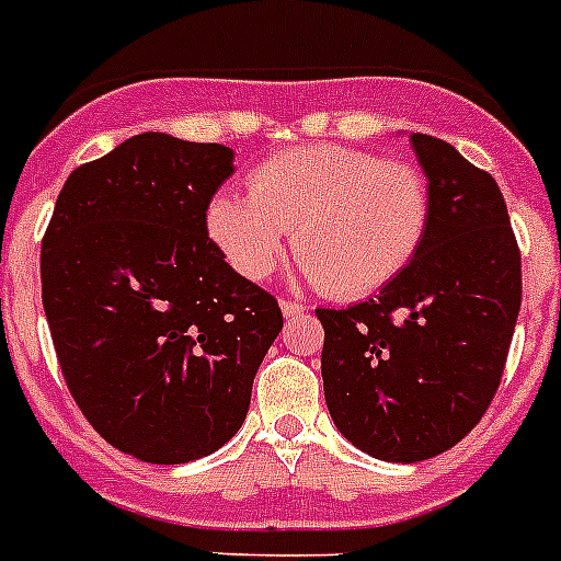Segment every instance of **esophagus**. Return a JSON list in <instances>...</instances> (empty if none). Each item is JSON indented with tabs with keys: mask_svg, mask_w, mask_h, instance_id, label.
I'll return each mask as SVG.
<instances>
[{
	"mask_svg": "<svg viewBox=\"0 0 561 561\" xmlns=\"http://www.w3.org/2000/svg\"><path fill=\"white\" fill-rule=\"evenodd\" d=\"M279 308H282V316H285V319H294V316L305 313V305H299V301H290V299H282Z\"/></svg>",
	"mask_w": 561,
	"mask_h": 561,
	"instance_id": "obj_1",
	"label": "esophagus"
}]
</instances>
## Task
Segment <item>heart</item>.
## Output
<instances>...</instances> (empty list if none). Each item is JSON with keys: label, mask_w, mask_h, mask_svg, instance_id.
Masks as SVG:
<instances>
[{"label": "heart", "mask_w": 561, "mask_h": 561, "mask_svg": "<svg viewBox=\"0 0 561 561\" xmlns=\"http://www.w3.org/2000/svg\"><path fill=\"white\" fill-rule=\"evenodd\" d=\"M428 220L432 192L417 165L339 144L271 154L248 174V197L222 192L206 208L208 237L242 279H265L294 228L301 276L339 299L398 279L426 242Z\"/></svg>", "instance_id": "obj_1"}]
</instances>
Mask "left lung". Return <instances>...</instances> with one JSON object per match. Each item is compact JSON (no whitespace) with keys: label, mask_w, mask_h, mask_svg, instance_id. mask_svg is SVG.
Instances as JSON below:
<instances>
[{"label":"left lung","mask_w":561,"mask_h":561,"mask_svg":"<svg viewBox=\"0 0 561 561\" xmlns=\"http://www.w3.org/2000/svg\"><path fill=\"white\" fill-rule=\"evenodd\" d=\"M409 140L432 192L426 242L375 299L316 310L330 417L387 462L428 460L480 423L523 301V262L496 180L446 140Z\"/></svg>","instance_id":"left-lung-1"}]
</instances>
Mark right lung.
<instances>
[{"mask_svg": "<svg viewBox=\"0 0 561 561\" xmlns=\"http://www.w3.org/2000/svg\"><path fill=\"white\" fill-rule=\"evenodd\" d=\"M233 152L144 133L67 178L42 240L53 347L92 428L144 462L240 432L282 310L208 240Z\"/></svg>", "mask_w": 561, "mask_h": 561, "instance_id": "add662e5", "label": "right lung"}]
</instances>
